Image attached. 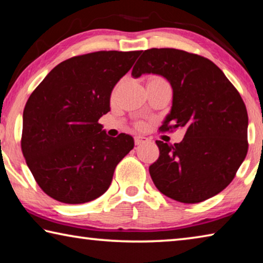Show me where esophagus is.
<instances>
[{
	"instance_id": "esophagus-1",
	"label": "esophagus",
	"mask_w": 263,
	"mask_h": 263,
	"mask_svg": "<svg viewBox=\"0 0 263 263\" xmlns=\"http://www.w3.org/2000/svg\"><path fill=\"white\" fill-rule=\"evenodd\" d=\"M149 141V139L148 138H146V137H142V136H136L135 137V144L136 145H140V144H142V142H148Z\"/></svg>"
}]
</instances>
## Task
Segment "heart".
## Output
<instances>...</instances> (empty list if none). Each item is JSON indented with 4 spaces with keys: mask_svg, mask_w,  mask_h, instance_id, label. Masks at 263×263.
I'll return each instance as SVG.
<instances>
[{
    "mask_svg": "<svg viewBox=\"0 0 263 263\" xmlns=\"http://www.w3.org/2000/svg\"><path fill=\"white\" fill-rule=\"evenodd\" d=\"M152 79H155V80H158V81H161V82H167L166 80H164L163 78H160V77H154V78H152ZM136 126H137L138 128H142L145 125H144V123H142V122H137V123H136Z\"/></svg>",
    "mask_w": 263,
    "mask_h": 263,
    "instance_id": "obj_1",
    "label": "heart"
}]
</instances>
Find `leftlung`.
Masks as SVG:
<instances>
[{
    "instance_id": "8db88e82",
    "label": "left lung",
    "mask_w": 263,
    "mask_h": 263,
    "mask_svg": "<svg viewBox=\"0 0 263 263\" xmlns=\"http://www.w3.org/2000/svg\"><path fill=\"white\" fill-rule=\"evenodd\" d=\"M153 73L172 84L173 106L161 132L184 128L179 144L157 140L149 175L160 193L194 204L219 194L237 174L248 151V115L239 91L202 55L176 48H149L132 77Z\"/></svg>"
}]
</instances>
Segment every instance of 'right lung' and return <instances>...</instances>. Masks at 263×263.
<instances>
[{
    "instance_id": "add662e5",
    "label": "right lung",
    "mask_w": 263,
    "mask_h": 263,
    "mask_svg": "<svg viewBox=\"0 0 263 263\" xmlns=\"http://www.w3.org/2000/svg\"><path fill=\"white\" fill-rule=\"evenodd\" d=\"M141 51H99L60 62L26 102L21 147L35 182L66 204L94 201L109 189L133 138L102 131L111 91Z\"/></svg>"
}]
</instances>
